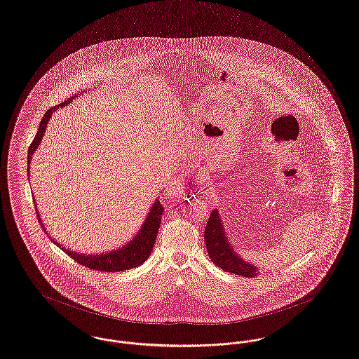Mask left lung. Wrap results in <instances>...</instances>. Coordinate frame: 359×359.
<instances>
[{"label":"left lung","mask_w":359,"mask_h":359,"mask_svg":"<svg viewBox=\"0 0 359 359\" xmlns=\"http://www.w3.org/2000/svg\"><path fill=\"white\" fill-rule=\"evenodd\" d=\"M204 241H205L210 258L223 271L248 276V278L258 275L260 269H258L255 264L244 260L233 250V245L229 241V236L223 226L222 216L219 214L217 208H215L208 217L205 231H204Z\"/></svg>","instance_id":"obj_1"}]
</instances>
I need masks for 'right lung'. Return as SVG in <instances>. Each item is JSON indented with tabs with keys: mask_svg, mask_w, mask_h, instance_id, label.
I'll return each mask as SVG.
<instances>
[{
	"mask_svg": "<svg viewBox=\"0 0 359 359\" xmlns=\"http://www.w3.org/2000/svg\"><path fill=\"white\" fill-rule=\"evenodd\" d=\"M84 92L86 90H83L81 93H84ZM81 93L73 95L72 97H69L68 100L62 101L61 104H58L57 107L50 108L45 112L43 120L40 123L39 130L34 136V140L32 142L30 147H29L28 172L33 154L37 151L39 145L41 144L45 129H46V126H48L52 115L57 111L58 108H62V107L71 104ZM34 205H36L39 220L41 222V226L43 227V219H41V215L37 210L36 201H34ZM163 212H164V207L160 204L158 199H155L154 204L149 208L148 215L144 220L143 226L140 227V230L137 231V233L132 239H129L127 243L123 244L121 247H117L116 250H111V251H107V252H102V254H81V252L73 251L71 248H67L65 245L60 244L57 241L52 239L50 235H49V238L53 243L57 244L62 251H65L71 258L74 259L77 263L86 266L88 269L105 271V273L124 271V270H129V269H133V267H137V266L143 264L144 262L151 255V251H152L155 242H156V236H158V227H160V223H161ZM43 231H46L45 227H43Z\"/></svg>",
	"mask_w": 359,
	"mask_h": 359,
	"instance_id": "obj_1",
	"label": "right lung"
}]
</instances>
